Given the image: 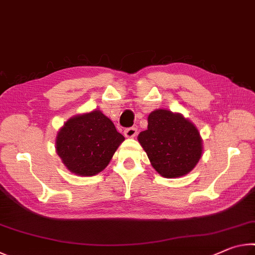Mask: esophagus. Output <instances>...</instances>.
<instances>
[{
  "mask_svg": "<svg viewBox=\"0 0 255 255\" xmlns=\"http://www.w3.org/2000/svg\"><path fill=\"white\" fill-rule=\"evenodd\" d=\"M125 136H126L127 138H133L137 136V128L135 127H130V128H127L125 129Z\"/></svg>",
  "mask_w": 255,
  "mask_h": 255,
  "instance_id": "34e87169",
  "label": "esophagus"
}]
</instances>
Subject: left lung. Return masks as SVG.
<instances>
[{
    "instance_id": "left-lung-1",
    "label": "left lung",
    "mask_w": 255,
    "mask_h": 255,
    "mask_svg": "<svg viewBox=\"0 0 255 255\" xmlns=\"http://www.w3.org/2000/svg\"><path fill=\"white\" fill-rule=\"evenodd\" d=\"M147 129L137 139L152 166L164 178L175 179L193 170L204 152L198 128L179 112L156 109L147 118Z\"/></svg>"
}]
</instances>
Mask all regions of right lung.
Masks as SVG:
<instances>
[{
    "label": "right lung",
    "mask_w": 255,
    "mask_h": 255,
    "mask_svg": "<svg viewBox=\"0 0 255 255\" xmlns=\"http://www.w3.org/2000/svg\"><path fill=\"white\" fill-rule=\"evenodd\" d=\"M124 140L114 123L94 109L68 119L57 132L55 148L68 171L92 176L106 169Z\"/></svg>",
    "instance_id": "right-lung-1"
}]
</instances>
